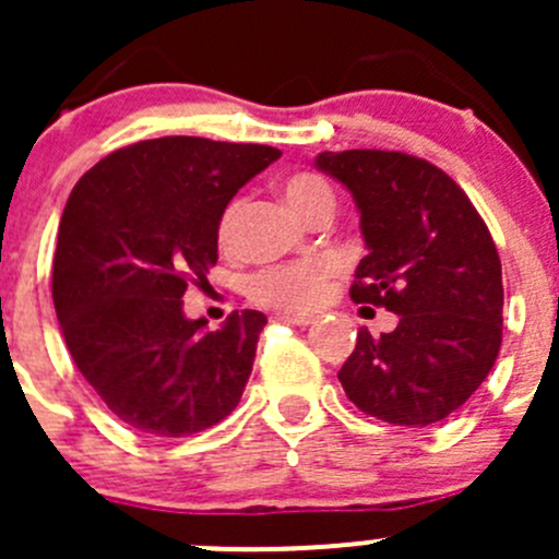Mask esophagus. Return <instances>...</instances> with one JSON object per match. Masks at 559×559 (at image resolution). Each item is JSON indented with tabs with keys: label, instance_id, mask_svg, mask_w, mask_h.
<instances>
[{
	"label": "esophagus",
	"instance_id": "1",
	"mask_svg": "<svg viewBox=\"0 0 559 559\" xmlns=\"http://www.w3.org/2000/svg\"><path fill=\"white\" fill-rule=\"evenodd\" d=\"M275 319L286 321V324H297V326L313 324V316H308V313H295V311H278V313H275Z\"/></svg>",
	"mask_w": 559,
	"mask_h": 559
}]
</instances>
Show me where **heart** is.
I'll list each match as a JSON object with an SVG mask.
<instances>
[{
	"mask_svg": "<svg viewBox=\"0 0 559 559\" xmlns=\"http://www.w3.org/2000/svg\"><path fill=\"white\" fill-rule=\"evenodd\" d=\"M284 200L300 218L311 222L319 211L332 207V189L321 175L297 173L284 183ZM240 202L224 207L218 218V243L222 248H233L235 227H238ZM337 264L330 257H308L300 262L270 264L257 270L246 281L248 300L264 308H281V311H308L319 306L326 295L332 275Z\"/></svg>",
	"mask_w": 559,
	"mask_h": 559,
	"instance_id": "heart-1",
	"label": "heart"
}]
</instances>
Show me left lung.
I'll use <instances>...</instances> for the list:
<instances>
[{"mask_svg":"<svg viewBox=\"0 0 559 559\" xmlns=\"http://www.w3.org/2000/svg\"><path fill=\"white\" fill-rule=\"evenodd\" d=\"M352 191L368 257L352 300L400 321L359 330L341 379L365 414L427 427L454 414L492 370L503 341V275L487 224L465 191L419 156L354 148L316 156Z\"/></svg>","mask_w":559,"mask_h":559,"instance_id":"obj_1","label":"left lung"}]
</instances>
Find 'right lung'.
I'll list each match as a JSON object with an SVG mask.
<instances>
[{"mask_svg": "<svg viewBox=\"0 0 559 559\" xmlns=\"http://www.w3.org/2000/svg\"><path fill=\"white\" fill-rule=\"evenodd\" d=\"M281 156L253 143L156 138L99 159L72 189L53 253V306L72 362L132 430L183 438L240 403L262 326L235 311L222 330L186 319L205 289L218 218Z\"/></svg>", "mask_w": 559, "mask_h": 559, "instance_id": "add662e5", "label": "right lung"}]
</instances>
